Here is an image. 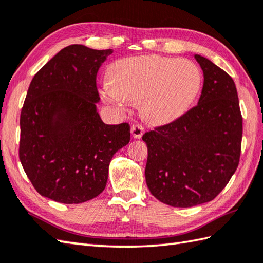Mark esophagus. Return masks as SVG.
Returning a JSON list of instances; mask_svg holds the SVG:
<instances>
[{
  "label": "esophagus",
  "mask_w": 263,
  "mask_h": 263,
  "mask_svg": "<svg viewBox=\"0 0 263 263\" xmlns=\"http://www.w3.org/2000/svg\"><path fill=\"white\" fill-rule=\"evenodd\" d=\"M143 131L144 128L140 124H135L131 126V136L135 139H140L143 135Z\"/></svg>",
  "instance_id": "esophagus-1"
}]
</instances>
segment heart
Masks as SVG:
<instances>
[{
    "label": "heart",
    "mask_w": 263,
    "mask_h": 263,
    "mask_svg": "<svg viewBox=\"0 0 263 263\" xmlns=\"http://www.w3.org/2000/svg\"><path fill=\"white\" fill-rule=\"evenodd\" d=\"M201 73L191 61L160 55L119 60L109 69V82L102 87L107 103L125 107L140 102L144 119L155 124L180 116L197 96Z\"/></svg>",
    "instance_id": "1"
}]
</instances>
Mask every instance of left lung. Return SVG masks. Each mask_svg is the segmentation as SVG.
I'll return each instance as SVG.
<instances>
[{
	"instance_id": "left-lung-1",
	"label": "left lung",
	"mask_w": 263,
	"mask_h": 263,
	"mask_svg": "<svg viewBox=\"0 0 263 263\" xmlns=\"http://www.w3.org/2000/svg\"><path fill=\"white\" fill-rule=\"evenodd\" d=\"M203 72L198 105L170 124L144 133L146 182L160 202L189 208L214 200L235 173L242 115L232 78L195 54Z\"/></svg>"
}]
</instances>
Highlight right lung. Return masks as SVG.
<instances>
[{
	"label": "right lung",
	"mask_w": 263,
	"mask_h": 263,
	"mask_svg": "<svg viewBox=\"0 0 263 263\" xmlns=\"http://www.w3.org/2000/svg\"><path fill=\"white\" fill-rule=\"evenodd\" d=\"M111 53L70 45L30 82L20 116L19 157L43 197L66 204L96 198L113 156L130 142L127 123L105 124L97 111V72Z\"/></svg>",
	"instance_id": "obj_1"
}]
</instances>
